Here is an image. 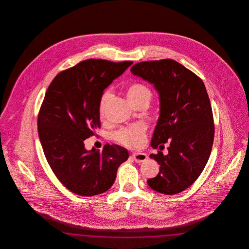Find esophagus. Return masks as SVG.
I'll return each instance as SVG.
<instances>
[{"mask_svg": "<svg viewBox=\"0 0 249 249\" xmlns=\"http://www.w3.org/2000/svg\"><path fill=\"white\" fill-rule=\"evenodd\" d=\"M132 159L134 160V161L138 162V163H141L143 162L145 160H147L148 157L145 153H141V152H137V153H134L132 154Z\"/></svg>", "mask_w": 249, "mask_h": 249, "instance_id": "34e87169", "label": "esophagus"}]
</instances>
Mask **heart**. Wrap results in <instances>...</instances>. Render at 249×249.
Instances as JSON below:
<instances>
[{"label": "heart", "instance_id": "obj_1", "mask_svg": "<svg viewBox=\"0 0 249 249\" xmlns=\"http://www.w3.org/2000/svg\"><path fill=\"white\" fill-rule=\"evenodd\" d=\"M150 89L142 84H133L127 89V97L130 104L136 105L142 101H150L151 99ZM113 98V92L111 89L106 90L99 103V112L101 117H104L106 110ZM146 137V127L142 123H136L130 125L129 127L122 128L114 134V138L119 143L130 147V148H139L145 141Z\"/></svg>", "mask_w": 249, "mask_h": 249}]
</instances>
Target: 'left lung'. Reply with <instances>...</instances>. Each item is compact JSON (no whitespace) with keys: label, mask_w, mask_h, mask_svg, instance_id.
Masks as SVG:
<instances>
[{"label":"left lung","mask_w":249,"mask_h":249,"mask_svg":"<svg viewBox=\"0 0 249 249\" xmlns=\"http://www.w3.org/2000/svg\"><path fill=\"white\" fill-rule=\"evenodd\" d=\"M130 71L152 84L160 99V117L151 140L157 148L170 142L168 154H151L160 173L147 180L157 192L174 195L200 177L213 146V113L200 77L173 59L143 61Z\"/></svg>","instance_id":"left-lung-1"}]
</instances>
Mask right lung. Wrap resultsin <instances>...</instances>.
Here are the masks:
<instances>
[{
  "label": "right lung",
  "instance_id": "right-lung-1",
  "mask_svg": "<svg viewBox=\"0 0 249 249\" xmlns=\"http://www.w3.org/2000/svg\"><path fill=\"white\" fill-rule=\"evenodd\" d=\"M131 61L89 59L61 71L49 85L38 116V133L48 164L68 190L94 196L109 190L126 148L106 144L103 151L85 148L84 141L100 128L99 103L104 90Z\"/></svg>",
  "mask_w": 249,
  "mask_h": 249
}]
</instances>
